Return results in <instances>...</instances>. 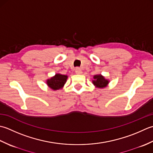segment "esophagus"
I'll return each mask as SVG.
<instances>
[{"mask_svg":"<svg viewBox=\"0 0 153 153\" xmlns=\"http://www.w3.org/2000/svg\"><path fill=\"white\" fill-rule=\"evenodd\" d=\"M75 73L77 74H81L82 72V71H81L79 68H76V69H75Z\"/></svg>","mask_w":153,"mask_h":153,"instance_id":"1","label":"esophagus"}]
</instances>
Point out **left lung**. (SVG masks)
<instances>
[{
    "label": "left lung",
    "mask_w": 153,
    "mask_h": 153,
    "mask_svg": "<svg viewBox=\"0 0 153 153\" xmlns=\"http://www.w3.org/2000/svg\"><path fill=\"white\" fill-rule=\"evenodd\" d=\"M92 82L96 88H104L107 87L108 85L110 80L105 79V78L102 76V74H95L93 76V80Z\"/></svg>",
    "instance_id": "obj_1"
}]
</instances>
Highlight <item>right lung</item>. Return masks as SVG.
<instances>
[{
  "mask_svg": "<svg viewBox=\"0 0 153 153\" xmlns=\"http://www.w3.org/2000/svg\"><path fill=\"white\" fill-rule=\"evenodd\" d=\"M67 79V75L57 73L55 74V76L51 77L50 79H47L46 84L49 88H50L53 90H61L63 88Z\"/></svg>",
  "mask_w": 153,
  "mask_h": 153,
  "instance_id": "right-lung-1",
  "label": "right lung"
}]
</instances>
